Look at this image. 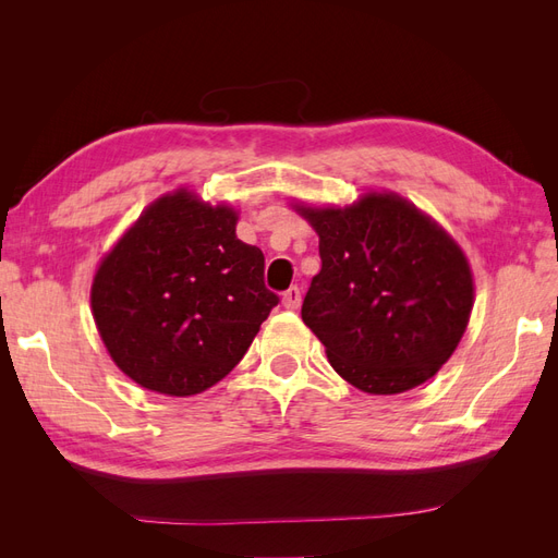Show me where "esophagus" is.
I'll return each instance as SVG.
<instances>
[{"mask_svg":"<svg viewBox=\"0 0 558 558\" xmlns=\"http://www.w3.org/2000/svg\"><path fill=\"white\" fill-rule=\"evenodd\" d=\"M300 300H302V295H300V289L298 286H291L289 291L283 293V298H281V302H283V307L286 310H298L300 307Z\"/></svg>","mask_w":558,"mask_h":558,"instance_id":"1","label":"esophagus"}]
</instances>
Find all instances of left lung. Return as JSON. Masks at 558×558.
Returning <instances> with one entry per match:
<instances>
[{"label": "left lung", "mask_w": 558, "mask_h": 558, "mask_svg": "<svg viewBox=\"0 0 558 558\" xmlns=\"http://www.w3.org/2000/svg\"><path fill=\"white\" fill-rule=\"evenodd\" d=\"M298 211L316 230L320 256L302 320L335 373L375 396L430 379L459 347L472 312L475 289L461 246L396 193Z\"/></svg>", "instance_id": "left-lung-1"}]
</instances>
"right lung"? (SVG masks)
<instances>
[{
    "label": "right lung",
    "instance_id": "1",
    "mask_svg": "<svg viewBox=\"0 0 558 558\" xmlns=\"http://www.w3.org/2000/svg\"><path fill=\"white\" fill-rule=\"evenodd\" d=\"M238 211L189 191L156 199L99 265L90 305L113 363L148 391L195 396L238 365L279 305Z\"/></svg>",
    "mask_w": 558,
    "mask_h": 558
}]
</instances>
